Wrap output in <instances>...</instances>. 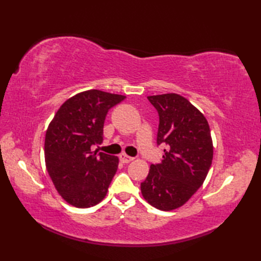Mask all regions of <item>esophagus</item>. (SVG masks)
<instances>
[{
    "mask_svg": "<svg viewBox=\"0 0 261 261\" xmlns=\"http://www.w3.org/2000/svg\"><path fill=\"white\" fill-rule=\"evenodd\" d=\"M119 158H120V162L123 163V164H129L130 162H132V160L135 159V158L130 157V156H127V154H125V153H121Z\"/></svg>",
    "mask_w": 261,
    "mask_h": 261,
    "instance_id": "obj_1",
    "label": "esophagus"
}]
</instances>
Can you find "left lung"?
I'll return each mask as SVG.
<instances>
[{
    "label": "left lung",
    "mask_w": 261,
    "mask_h": 261,
    "mask_svg": "<svg viewBox=\"0 0 261 261\" xmlns=\"http://www.w3.org/2000/svg\"><path fill=\"white\" fill-rule=\"evenodd\" d=\"M148 99L159 115L157 145L166 149L162 163L150 166L141 193L153 207L171 211L184 205L206 178L213 159L211 130L205 116L178 94Z\"/></svg>",
    "instance_id": "1"
}]
</instances>
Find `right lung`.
Here are the masks:
<instances>
[{
    "label": "right lung",
    "instance_id": "add662e5",
    "mask_svg": "<svg viewBox=\"0 0 261 261\" xmlns=\"http://www.w3.org/2000/svg\"><path fill=\"white\" fill-rule=\"evenodd\" d=\"M125 96L90 90L68 98L55 114L45 139V162L57 192L66 202L85 208L105 197L119 158L93 151L103 141L109 110Z\"/></svg>",
    "mask_w": 261,
    "mask_h": 261
}]
</instances>
